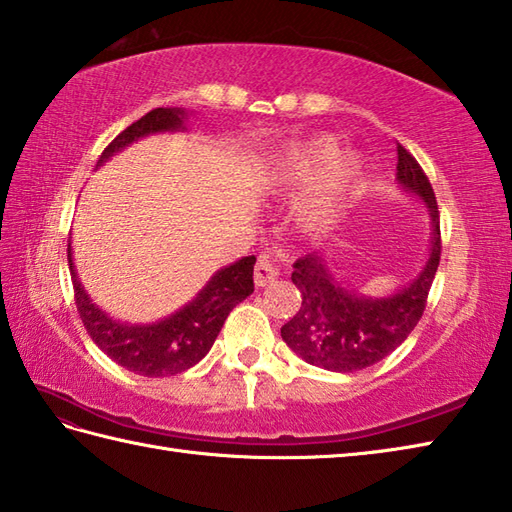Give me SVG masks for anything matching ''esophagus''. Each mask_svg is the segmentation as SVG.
Segmentation results:
<instances>
[{
    "mask_svg": "<svg viewBox=\"0 0 512 512\" xmlns=\"http://www.w3.org/2000/svg\"><path fill=\"white\" fill-rule=\"evenodd\" d=\"M278 276H280V271H278L274 260H271L269 256H260V260L256 263V269H254L256 287H267L274 283Z\"/></svg>",
    "mask_w": 512,
    "mask_h": 512,
    "instance_id": "34e87169",
    "label": "esophagus"
}]
</instances>
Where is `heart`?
Returning a JSON list of instances; mask_svg holds the SVG:
<instances>
[{
  "mask_svg": "<svg viewBox=\"0 0 512 512\" xmlns=\"http://www.w3.org/2000/svg\"><path fill=\"white\" fill-rule=\"evenodd\" d=\"M331 137H314L271 156L263 168V185L283 194L309 183L294 205L300 232L322 234L340 221L364 181V161L358 152H336Z\"/></svg>",
  "mask_w": 512,
  "mask_h": 512,
  "instance_id": "1",
  "label": "heart"
}]
</instances>
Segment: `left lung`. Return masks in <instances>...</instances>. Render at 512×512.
I'll list each match as a JSON object with an SVG mask.
<instances>
[{"label": "left lung", "mask_w": 512, "mask_h": 512, "mask_svg": "<svg viewBox=\"0 0 512 512\" xmlns=\"http://www.w3.org/2000/svg\"><path fill=\"white\" fill-rule=\"evenodd\" d=\"M404 192L426 205L431 221V249L426 265L409 285L389 296H364L333 276L325 254L298 258L291 280L300 289L298 314L285 322L280 336L287 347L314 367L351 373L387 358L420 322L440 265V212L433 187L413 154L398 143V174Z\"/></svg>", "instance_id": "left-lung-1"}]
</instances>
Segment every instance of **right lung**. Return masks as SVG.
Here are the masks:
<instances>
[{
  "mask_svg": "<svg viewBox=\"0 0 512 512\" xmlns=\"http://www.w3.org/2000/svg\"><path fill=\"white\" fill-rule=\"evenodd\" d=\"M185 117L187 112L183 108L150 110L145 117L128 125L103 150L97 165L106 163L110 156L128 148L134 141L150 137V134L185 130ZM254 263V256L236 260V263L218 269L207 280V285L198 291L196 298H192L179 311H174L172 316L152 322V325H130V322L110 318L106 311L90 300L77 276L68 243V265L83 327L90 333L92 342L110 360L132 373L148 375V378L183 373L207 356L229 311L254 291Z\"/></svg>",
  "mask_w": 512,
  "mask_h": 512,
  "instance_id": "right-lung-1",
  "label": "right lung"
}]
</instances>
